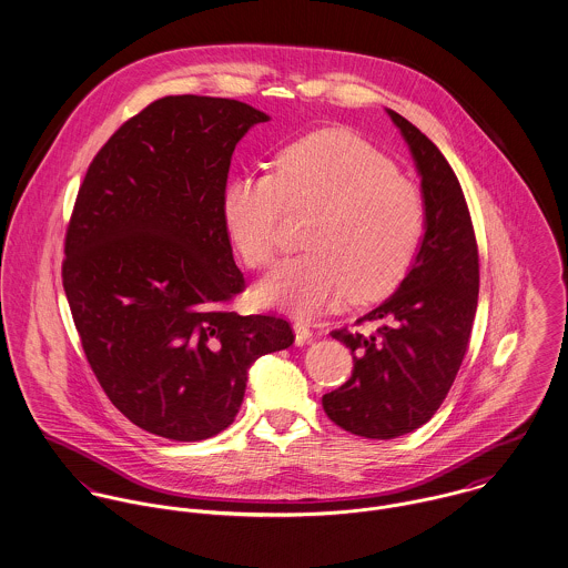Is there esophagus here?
I'll list each match as a JSON object with an SVG mask.
<instances>
[{
    "label": "esophagus",
    "mask_w": 568,
    "mask_h": 568,
    "mask_svg": "<svg viewBox=\"0 0 568 568\" xmlns=\"http://www.w3.org/2000/svg\"><path fill=\"white\" fill-rule=\"evenodd\" d=\"M294 333H296V344H298V346L307 344V342L312 339V335H314V331L310 328V324H307L305 320H296V322H294Z\"/></svg>",
    "instance_id": "34e87169"
}]
</instances>
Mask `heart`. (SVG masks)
<instances>
[{"mask_svg": "<svg viewBox=\"0 0 568 568\" xmlns=\"http://www.w3.org/2000/svg\"><path fill=\"white\" fill-rule=\"evenodd\" d=\"M224 220L242 258L267 267L281 248L290 211L314 213L307 251L276 265L256 285L263 305L312 315L344 296L389 294L409 272L425 233V195L396 165L351 130H320L283 148L274 174H246L224 191Z\"/></svg>", "mask_w": 568, "mask_h": 568, "instance_id": "1", "label": "heart"}]
</instances>
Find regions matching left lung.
Wrapping results in <instances>:
<instances>
[{
  "mask_svg": "<svg viewBox=\"0 0 568 568\" xmlns=\"http://www.w3.org/2000/svg\"><path fill=\"white\" fill-rule=\"evenodd\" d=\"M387 113L423 176L427 231L400 287L362 315L355 331H331L351 348L353 375L322 396L337 427L371 440H392L432 420L468 351L479 296V251L455 172L427 134ZM366 323L371 334L358 328Z\"/></svg>",
  "mask_w": 568,
  "mask_h": 568,
  "instance_id": "obj_1",
  "label": "left lung"
}]
</instances>
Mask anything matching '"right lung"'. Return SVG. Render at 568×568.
<instances>
[{
  "instance_id": "1",
  "label": "right lung",
  "mask_w": 568,
  "mask_h": 568,
  "mask_svg": "<svg viewBox=\"0 0 568 568\" xmlns=\"http://www.w3.org/2000/svg\"><path fill=\"white\" fill-rule=\"evenodd\" d=\"M261 122L237 100L165 95L111 134L75 195L63 287L82 351L111 403L161 438L224 432L248 368L296 337L285 317L231 310L246 281L222 200Z\"/></svg>"
}]
</instances>
